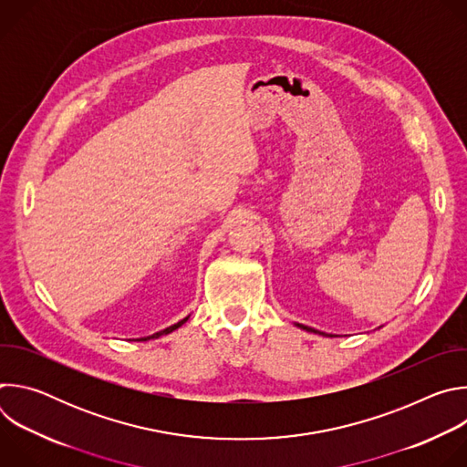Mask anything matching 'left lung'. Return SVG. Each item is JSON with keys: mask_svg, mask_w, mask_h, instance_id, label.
<instances>
[{"mask_svg": "<svg viewBox=\"0 0 467 467\" xmlns=\"http://www.w3.org/2000/svg\"><path fill=\"white\" fill-rule=\"evenodd\" d=\"M297 327H301V328H305V330H308V332H317V335H323V332L314 330V328H310V327H306V325H301V323H297Z\"/></svg>", "mask_w": 467, "mask_h": 467, "instance_id": "obj_1", "label": "left lung"}]
</instances>
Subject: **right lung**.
<instances>
[{
    "instance_id": "add662e5",
    "label": "right lung",
    "mask_w": 467,
    "mask_h": 467,
    "mask_svg": "<svg viewBox=\"0 0 467 467\" xmlns=\"http://www.w3.org/2000/svg\"><path fill=\"white\" fill-rule=\"evenodd\" d=\"M188 317H184V319H181L179 323H175V325H171V327H168V328H164V330H161V332H155V335H151V337H148V338H140L142 342H146V340H151V338H159V337H162V335H170L171 330H175V328H179L184 321H186Z\"/></svg>"
}]
</instances>
